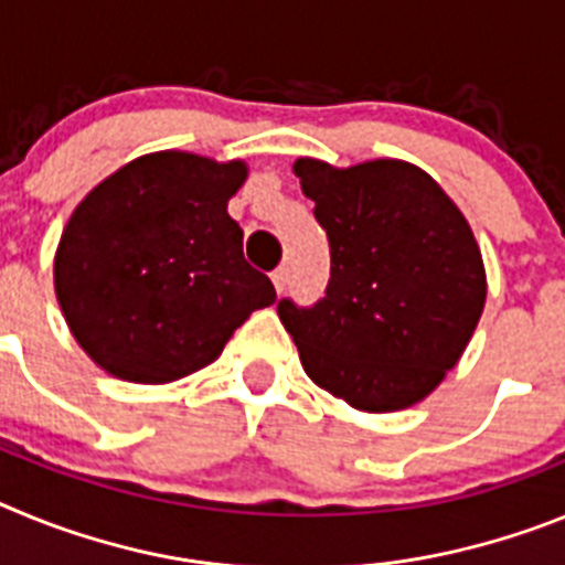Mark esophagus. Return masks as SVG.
I'll use <instances>...</instances> for the list:
<instances>
[{
    "label": "esophagus",
    "instance_id": "obj_1",
    "mask_svg": "<svg viewBox=\"0 0 565 565\" xmlns=\"http://www.w3.org/2000/svg\"><path fill=\"white\" fill-rule=\"evenodd\" d=\"M271 279H274V288H277V294H282V291H286V286H288V268L286 266L274 268Z\"/></svg>",
    "mask_w": 565,
    "mask_h": 565
}]
</instances>
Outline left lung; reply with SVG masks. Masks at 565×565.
Masks as SVG:
<instances>
[{"label":"left lung","instance_id":"obj_1","mask_svg":"<svg viewBox=\"0 0 565 565\" xmlns=\"http://www.w3.org/2000/svg\"><path fill=\"white\" fill-rule=\"evenodd\" d=\"M328 234L326 297L279 299L308 376L367 413L430 396L472 339L487 299L481 248L444 189L413 163H294Z\"/></svg>","mask_w":565,"mask_h":565}]
</instances>
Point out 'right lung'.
Listing matches in <instances>:
<instances>
[{"label": "right lung", "instance_id": "right-lung-1", "mask_svg": "<svg viewBox=\"0 0 565 565\" xmlns=\"http://www.w3.org/2000/svg\"><path fill=\"white\" fill-rule=\"evenodd\" d=\"M246 174L243 161L167 149L135 158L78 203L53 279L70 331L109 376L163 384L201 371L248 313L277 299L226 212Z\"/></svg>", "mask_w": 565, "mask_h": 565}]
</instances>
